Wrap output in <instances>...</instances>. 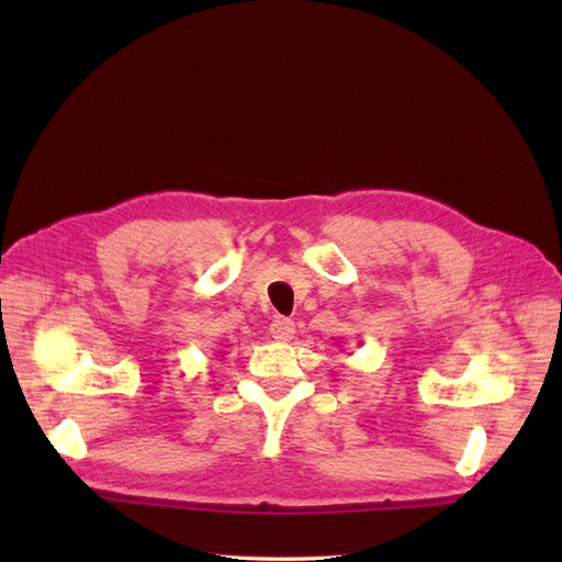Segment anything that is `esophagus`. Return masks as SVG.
<instances>
[{
  "label": "esophagus",
  "instance_id": "1",
  "mask_svg": "<svg viewBox=\"0 0 562 562\" xmlns=\"http://www.w3.org/2000/svg\"><path fill=\"white\" fill-rule=\"evenodd\" d=\"M270 336L278 342H290L294 338V324L290 318H274L270 324Z\"/></svg>",
  "mask_w": 562,
  "mask_h": 562
}]
</instances>
